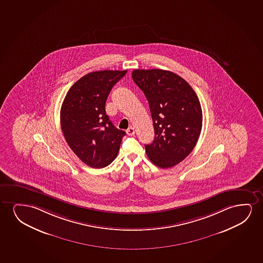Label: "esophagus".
<instances>
[{"label":"esophagus","instance_id":"esophagus-1","mask_svg":"<svg viewBox=\"0 0 263 263\" xmlns=\"http://www.w3.org/2000/svg\"><path fill=\"white\" fill-rule=\"evenodd\" d=\"M136 133V129L134 128L133 126H130L128 129L126 130V134L128 135V136H133Z\"/></svg>","mask_w":263,"mask_h":263}]
</instances>
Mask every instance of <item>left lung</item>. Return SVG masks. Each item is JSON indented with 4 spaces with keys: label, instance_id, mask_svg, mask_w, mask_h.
<instances>
[{
    "label": "left lung",
    "instance_id": "obj_1",
    "mask_svg": "<svg viewBox=\"0 0 263 263\" xmlns=\"http://www.w3.org/2000/svg\"><path fill=\"white\" fill-rule=\"evenodd\" d=\"M132 78L147 99L155 139L145 144L148 158L162 169L183 161L197 144L202 109L191 85L176 73L161 69L138 70Z\"/></svg>",
    "mask_w": 263,
    "mask_h": 263
}]
</instances>
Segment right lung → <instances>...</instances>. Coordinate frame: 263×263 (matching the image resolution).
<instances>
[{
  "instance_id": "obj_1",
  "label": "right lung",
  "mask_w": 263,
  "mask_h": 263,
  "mask_svg": "<svg viewBox=\"0 0 263 263\" xmlns=\"http://www.w3.org/2000/svg\"><path fill=\"white\" fill-rule=\"evenodd\" d=\"M126 72H89L70 88L63 101L60 122L65 140L80 160L91 168L110 164L126 135L106 115L105 104L112 87Z\"/></svg>"
}]
</instances>
